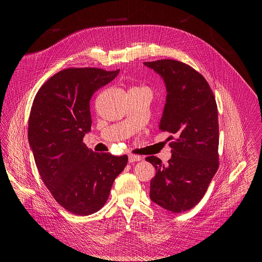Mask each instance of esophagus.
I'll use <instances>...</instances> for the list:
<instances>
[{
  "label": "esophagus",
  "instance_id": "obj_1",
  "mask_svg": "<svg viewBox=\"0 0 262 262\" xmlns=\"http://www.w3.org/2000/svg\"><path fill=\"white\" fill-rule=\"evenodd\" d=\"M128 160H129V162H132V163H133V162H136V161L141 160V156L135 155V154H129Z\"/></svg>",
  "mask_w": 262,
  "mask_h": 262
}]
</instances>
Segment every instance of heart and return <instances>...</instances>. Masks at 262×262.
I'll list each match as a JSON object with an SVG mask.
<instances>
[{
	"instance_id": "heart-1",
	"label": "heart",
	"mask_w": 262,
	"mask_h": 262,
	"mask_svg": "<svg viewBox=\"0 0 262 262\" xmlns=\"http://www.w3.org/2000/svg\"><path fill=\"white\" fill-rule=\"evenodd\" d=\"M144 89H147V90H149V89H148V88H144Z\"/></svg>"
}]
</instances>
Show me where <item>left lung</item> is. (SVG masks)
Instances as JSON below:
<instances>
[{
  "mask_svg": "<svg viewBox=\"0 0 262 262\" xmlns=\"http://www.w3.org/2000/svg\"><path fill=\"white\" fill-rule=\"evenodd\" d=\"M162 76L167 91L159 128L171 134L167 164L145 159L155 167L150 199L161 208L182 213L203 199L219 167L218 108L212 89L199 72L182 61L144 62Z\"/></svg>",
  "mask_w": 262,
  "mask_h": 262,
  "instance_id": "8db88e82",
  "label": "left lung"
}]
</instances>
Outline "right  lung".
<instances>
[{
    "mask_svg": "<svg viewBox=\"0 0 262 262\" xmlns=\"http://www.w3.org/2000/svg\"><path fill=\"white\" fill-rule=\"evenodd\" d=\"M97 68H70L48 78L34 98L28 139L41 180L67 211L88 216L106 204L128 156L97 153L82 142L91 130L90 101L118 75Z\"/></svg>",
    "mask_w": 262,
    "mask_h": 262,
    "instance_id": "right-lung-1",
    "label": "right lung"
}]
</instances>
